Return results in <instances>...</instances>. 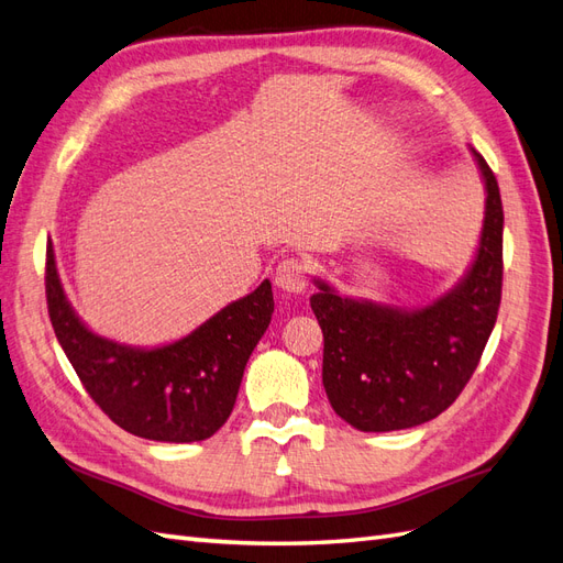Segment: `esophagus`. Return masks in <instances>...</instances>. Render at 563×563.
<instances>
[{
  "instance_id": "1",
  "label": "esophagus",
  "mask_w": 563,
  "mask_h": 563,
  "mask_svg": "<svg viewBox=\"0 0 563 563\" xmlns=\"http://www.w3.org/2000/svg\"><path fill=\"white\" fill-rule=\"evenodd\" d=\"M273 278H276V285L283 287V290L301 292L307 287V266L295 256L283 258L276 271H273Z\"/></svg>"
}]
</instances>
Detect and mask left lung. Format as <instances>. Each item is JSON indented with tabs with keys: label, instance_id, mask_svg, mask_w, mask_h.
<instances>
[{
	"label": "left lung",
	"instance_id": "8db88e82",
	"mask_svg": "<svg viewBox=\"0 0 563 563\" xmlns=\"http://www.w3.org/2000/svg\"><path fill=\"white\" fill-rule=\"evenodd\" d=\"M478 158L487 187L481 250L452 295L419 311L338 297L325 283L311 297L323 330V387L340 419L366 432L435 419L471 380L501 301L504 209L499 185Z\"/></svg>",
	"mask_w": 563,
	"mask_h": 563
}]
</instances>
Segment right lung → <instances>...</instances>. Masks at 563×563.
Instances as JSON below:
<instances>
[{"label": "right lung", "mask_w": 563, "mask_h": 563, "mask_svg": "<svg viewBox=\"0 0 563 563\" xmlns=\"http://www.w3.org/2000/svg\"><path fill=\"white\" fill-rule=\"evenodd\" d=\"M45 292L56 340L95 405L123 430L158 442L207 440L228 421L244 366L273 313V290L264 280L192 335L144 352L97 338L78 321L64 297L52 244Z\"/></svg>", "instance_id": "right-lung-1"}]
</instances>
